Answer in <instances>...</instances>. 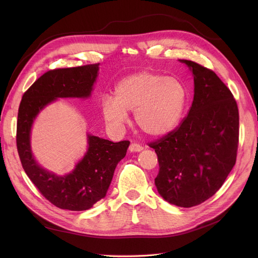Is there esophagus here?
Returning a JSON list of instances; mask_svg holds the SVG:
<instances>
[{"instance_id": "esophagus-1", "label": "esophagus", "mask_w": 258, "mask_h": 258, "mask_svg": "<svg viewBox=\"0 0 258 258\" xmlns=\"http://www.w3.org/2000/svg\"><path fill=\"white\" fill-rule=\"evenodd\" d=\"M130 152H141L143 150V146L140 145L139 143H131L130 147H128Z\"/></svg>"}]
</instances>
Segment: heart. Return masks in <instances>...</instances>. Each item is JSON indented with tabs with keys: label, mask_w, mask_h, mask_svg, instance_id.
I'll list each match as a JSON object with an SVG mask.
<instances>
[{
	"label": "heart",
	"mask_w": 258,
	"mask_h": 258,
	"mask_svg": "<svg viewBox=\"0 0 258 258\" xmlns=\"http://www.w3.org/2000/svg\"><path fill=\"white\" fill-rule=\"evenodd\" d=\"M188 100L181 80L150 71H142L120 80L114 100L101 102L102 115L108 124L119 128L134 112L137 126L147 136L161 137L178 126Z\"/></svg>",
	"instance_id": "obj_1"
}]
</instances>
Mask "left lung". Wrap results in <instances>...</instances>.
Returning <instances> with one entry per match:
<instances>
[{"mask_svg":"<svg viewBox=\"0 0 258 258\" xmlns=\"http://www.w3.org/2000/svg\"><path fill=\"white\" fill-rule=\"evenodd\" d=\"M180 61L194 74L192 104L177 127L148 146L158 156V192L170 204L189 208L215 195L232 170L239 115L231 91L212 70L192 60Z\"/></svg>","mask_w":258,"mask_h":258,"instance_id":"1","label":"left lung"}]
</instances>
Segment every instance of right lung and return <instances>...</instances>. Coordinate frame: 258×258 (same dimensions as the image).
<instances>
[{
	"mask_svg": "<svg viewBox=\"0 0 258 258\" xmlns=\"http://www.w3.org/2000/svg\"><path fill=\"white\" fill-rule=\"evenodd\" d=\"M99 63L44 73L27 90L21 100L17 121V147L22 166L38 191L60 209H90L105 197L119 161L126 155L130 141L112 142L88 136L89 150L75 169L63 177L39 167L30 150V130L38 112L56 98L89 97Z\"/></svg>",
	"mask_w": 258,
	"mask_h": 258,
	"instance_id": "obj_1",
	"label": "right lung"
}]
</instances>
